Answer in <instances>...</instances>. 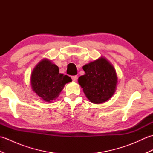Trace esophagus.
Masks as SVG:
<instances>
[{
	"label": "esophagus",
	"instance_id": "obj_1",
	"mask_svg": "<svg viewBox=\"0 0 153 153\" xmlns=\"http://www.w3.org/2000/svg\"><path fill=\"white\" fill-rule=\"evenodd\" d=\"M71 79H72L73 82H76V81L77 79V76H71Z\"/></svg>",
	"mask_w": 153,
	"mask_h": 153
}]
</instances>
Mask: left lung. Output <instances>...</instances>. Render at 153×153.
<instances>
[{
  "instance_id": "8db88e82",
  "label": "left lung",
  "mask_w": 153,
  "mask_h": 153,
  "mask_svg": "<svg viewBox=\"0 0 153 153\" xmlns=\"http://www.w3.org/2000/svg\"><path fill=\"white\" fill-rule=\"evenodd\" d=\"M85 74L78 78L79 85L91 102L101 104L114 94L118 76L113 65L101 56L83 66Z\"/></svg>"
}]
</instances>
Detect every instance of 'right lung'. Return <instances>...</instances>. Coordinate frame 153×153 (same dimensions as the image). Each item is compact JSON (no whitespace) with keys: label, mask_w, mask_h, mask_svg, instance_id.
I'll return each instance as SVG.
<instances>
[{"label":"right lung","mask_w":153,"mask_h":153,"mask_svg":"<svg viewBox=\"0 0 153 153\" xmlns=\"http://www.w3.org/2000/svg\"><path fill=\"white\" fill-rule=\"evenodd\" d=\"M30 81L33 91L44 101L52 102L71 79L59 73V68L51 60L43 58L32 71Z\"/></svg>","instance_id":"add662e5"}]
</instances>
